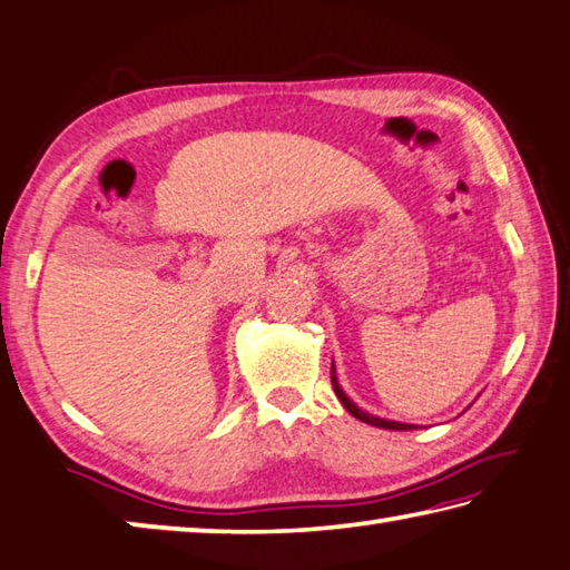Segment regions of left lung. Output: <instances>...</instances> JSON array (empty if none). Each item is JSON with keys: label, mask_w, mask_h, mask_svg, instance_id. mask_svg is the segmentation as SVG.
I'll return each mask as SVG.
<instances>
[{"label": "left lung", "mask_w": 570, "mask_h": 570, "mask_svg": "<svg viewBox=\"0 0 570 570\" xmlns=\"http://www.w3.org/2000/svg\"><path fill=\"white\" fill-rule=\"evenodd\" d=\"M331 384H334V391H336V396H338V401L344 403V409L351 413V416L354 419H358V421H364V423H368V426H376V429H389V431H413L416 426H413V423H401V421H389V419H381V416H374V413H368V411H364V409H358L354 401H351L346 393H344V389H341V384H338V379H336V366L331 364Z\"/></svg>", "instance_id": "left-lung-1"}]
</instances>
